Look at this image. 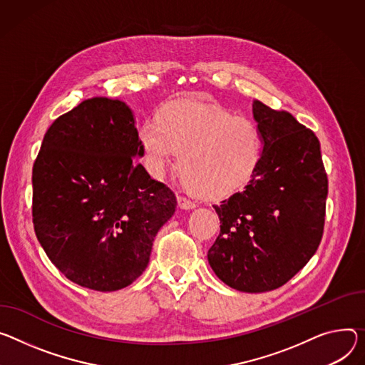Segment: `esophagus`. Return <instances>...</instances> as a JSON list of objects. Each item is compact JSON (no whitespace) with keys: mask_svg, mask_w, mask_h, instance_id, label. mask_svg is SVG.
I'll return each mask as SVG.
<instances>
[{"mask_svg":"<svg viewBox=\"0 0 365 365\" xmlns=\"http://www.w3.org/2000/svg\"><path fill=\"white\" fill-rule=\"evenodd\" d=\"M178 205H179V208H182V210H193V208L196 207L195 202L186 200L185 196H178Z\"/></svg>","mask_w":365,"mask_h":365,"instance_id":"34e87169","label":"esophagus"}]
</instances>
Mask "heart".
I'll use <instances>...</instances> for the list:
<instances>
[{
    "label": "heart",
    "instance_id": "heart-1",
    "mask_svg": "<svg viewBox=\"0 0 365 365\" xmlns=\"http://www.w3.org/2000/svg\"><path fill=\"white\" fill-rule=\"evenodd\" d=\"M148 173L163 179L179 154L187 187L207 200H221L252 178L262 154L256 126L221 106L201 101L175 102L138 130Z\"/></svg>",
    "mask_w": 365,
    "mask_h": 365
}]
</instances>
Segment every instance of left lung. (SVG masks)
<instances>
[{
	"label": "left lung",
	"instance_id": "left-lung-1",
	"mask_svg": "<svg viewBox=\"0 0 365 365\" xmlns=\"http://www.w3.org/2000/svg\"><path fill=\"white\" fill-rule=\"evenodd\" d=\"M257 168L242 192L214 205L221 230L208 250L215 275L243 292L289 281L316 253L324 225L327 176L313 130L259 101Z\"/></svg>",
	"mask_w": 365,
	"mask_h": 365
}]
</instances>
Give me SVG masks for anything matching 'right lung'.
I'll return each instance as SVG.
<instances>
[{"instance_id": "add662e5", "label": "right lung", "mask_w": 365, "mask_h": 365, "mask_svg": "<svg viewBox=\"0 0 365 365\" xmlns=\"http://www.w3.org/2000/svg\"><path fill=\"white\" fill-rule=\"evenodd\" d=\"M132 109L93 97L46 130L33 164V224L55 267L96 291H118L145 271L175 193L150 178Z\"/></svg>"}]
</instances>
